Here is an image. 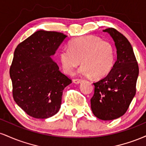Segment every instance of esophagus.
<instances>
[{
    "label": "esophagus",
    "mask_w": 146,
    "mask_h": 146,
    "mask_svg": "<svg viewBox=\"0 0 146 146\" xmlns=\"http://www.w3.org/2000/svg\"><path fill=\"white\" fill-rule=\"evenodd\" d=\"M82 82V80H80V79H73V82L75 84H80Z\"/></svg>",
    "instance_id": "1"
}]
</instances>
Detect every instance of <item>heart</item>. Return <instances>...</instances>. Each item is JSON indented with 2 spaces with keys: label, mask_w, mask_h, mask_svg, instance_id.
<instances>
[{
  "label": "heart",
  "mask_w": 146,
  "mask_h": 146,
  "mask_svg": "<svg viewBox=\"0 0 146 146\" xmlns=\"http://www.w3.org/2000/svg\"><path fill=\"white\" fill-rule=\"evenodd\" d=\"M59 57L63 70L66 73H73L82 60V74L100 79L104 78L113 70L116 53L115 47L110 42L90 35L72 40L69 48L60 50Z\"/></svg>",
  "instance_id": "b5f03b06"
}]
</instances>
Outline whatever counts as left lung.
<instances>
[{
  "label": "left lung",
  "mask_w": 146,
  "mask_h": 146,
  "mask_svg": "<svg viewBox=\"0 0 146 146\" xmlns=\"http://www.w3.org/2000/svg\"><path fill=\"white\" fill-rule=\"evenodd\" d=\"M104 31L115 41L117 60L109 74L93 83L90 107L98 118L113 120L124 115L136 94L139 66L131 44L122 33L112 27Z\"/></svg>",
  "instance_id": "1"
}]
</instances>
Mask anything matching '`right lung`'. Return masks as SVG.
Segmentation results:
<instances>
[{
	"label": "right lung",
	"instance_id": "add662e5",
	"mask_svg": "<svg viewBox=\"0 0 146 146\" xmlns=\"http://www.w3.org/2000/svg\"><path fill=\"white\" fill-rule=\"evenodd\" d=\"M67 37L40 30L16 48L9 75L14 101L29 116L46 119L59 111L64 88L72 82L51 58Z\"/></svg>",
	"mask_w": 146,
	"mask_h": 146
}]
</instances>
